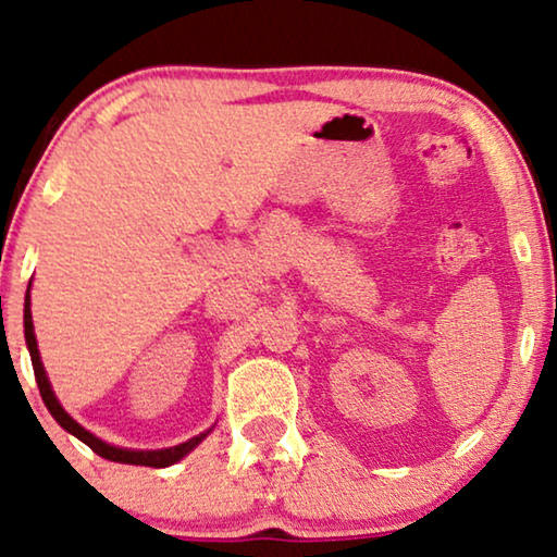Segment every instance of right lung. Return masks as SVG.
<instances>
[{
	"label": "right lung",
	"mask_w": 557,
	"mask_h": 557,
	"mask_svg": "<svg viewBox=\"0 0 557 557\" xmlns=\"http://www.w3.org/2000/svg\"><path fill=\"white\" fill-rule=\"evenodd\" d=\"M24 337H27V347H29V355H32V368H35L39 395H41V400H45L47 410L52 412V418L60 422V425L66 430V433H72L74 437H79L82 443L92 447V450L99 455V458L112 460V462H124V465H147V468H168V465L185 458V455L193 450V447H197L207 437V433H202V435L187 440V443H182L177 447H168V450H124V447H114V445L102 443V440L95 437L92 433H87V430L82 428L79 422H74L70 414L64 412L62 405L57 403V397L52 393V385H49V380L45 375V368H41V360H39L37 339H35V325H32V312H29V293H27V302H24Z\"/></svg>",
	"instance_id": "1"
}]
</instances>
